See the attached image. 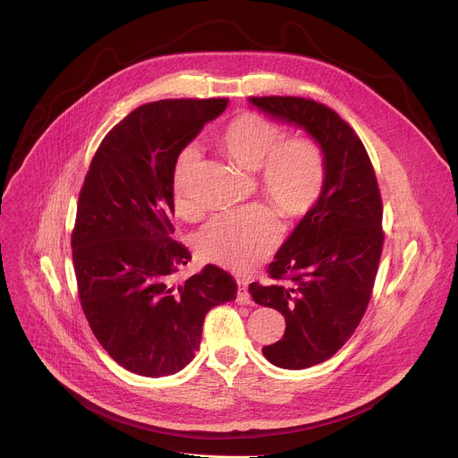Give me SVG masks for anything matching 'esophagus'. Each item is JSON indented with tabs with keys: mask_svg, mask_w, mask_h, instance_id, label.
<instances>
[{
	"mask_svg": "<svg viewBox=\"0 0 458 458\" xmlns=\"http://www.w3.org/2000/svg\"><path fill=\"white\" fill-rule=\"evenodd\" d=\"M238 303L240 305H250L252 298L249 293V282L245 278H238Z\"/></svg>",
	"mask_w": 458,
	"mask_h": 458,
	"instance_id": "esophagus-1",
	"label": "esophagus"
}]
</instances>
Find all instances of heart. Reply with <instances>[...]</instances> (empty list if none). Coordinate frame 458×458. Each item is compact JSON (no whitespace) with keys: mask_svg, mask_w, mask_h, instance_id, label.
Returning <instances> with one entry per match:
<instances>
[{"mask_svg":"<svg viewBox=\"0 0 458 458\" xmlns=\"http://www.w3.org/2000/svg\"><path fill=\"white\" fill-rule=\"evenodd\" d=\"M285 137L282 125L243 113L220 135V146L229 160L243 171H258L262 196L285 218L305 216L319 200L327 160L323 148L312 137ZM199 151L187 146L176 158L173 192L176 209L192 213L191 180ZM280 242V224L273 209L250 206L238 213L220 215L208 222L197 234V254L204 261L233 271H249L261 262Z\"/></svg>","mask_w":458,"mask_h":458,"instance_id":"obj_1","label":"heart"}]
</instances>
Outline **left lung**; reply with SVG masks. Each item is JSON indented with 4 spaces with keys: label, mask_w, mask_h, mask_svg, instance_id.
Returning <instances> with one entry per match:
<instances>
[{
    "label": "left lung",
    "mask_w": 458,
    "mask_h": 458,
    "mask_svg": "<svg viewBox=\"0 0 458 458\" xmlns=\"http://www.w3.org/2000/svg\"><path fill=\"white\" fill-rule=\"evenodd\" d=\"M271 118L309 131L323 148L325 187L267 266L252 282L254 301L285 318L282 340L262 347L267 361L301 370L329 360L360 325L385 243L383 200L369 153L333 109L301 97H250Z\"/></svg>",
    "instance_id": "left-lung-1"
}]
</instances>
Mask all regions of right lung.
I'll return each instance as SVG.
<instances>
[{
    "instance_id": "1",
    "label": "right lung",
    "mask_w": 458,
    "mask_h": 458,
    "mask_svg": "<svg viewBox=\"0 0 458 458\" xmlns=\"http://www.w3.org/2000/svg\"><path fill=\"white\" fill-rule=\"evenodd\" d=\"M227 98H169L137 107L102 139L84 178L72 231L81 307L107 354L144 377L180 372L199 349L206 314L236 300L234 278L192 259L173 238L178 155Z\"/></svg>"
}]
</instances>
